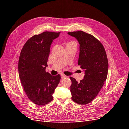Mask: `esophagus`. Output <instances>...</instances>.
Instances as JSON below:
<instances>
[{"label":"esophagus","instance_id":"34e87169","mask_svg":"<svg viewBox=\"0 0 129 129\" xmlns=\"http://www.w3.org/2000/svg\"><path fill=\"white\" fill-rule=\"evenodd\" d=\"M61 78L63 79V78H64L67 77V76H66V75H63V74H62V75H61Z\"/></svg>","mask_w":129,"mask_h":129}]
</instances>
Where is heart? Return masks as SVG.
Returning <instances> with one entry per match:
<instances>
[{"label": "heart", "mask_w": 129, "mask_h": 129, "mask_svg": "<svg viewBox=\"0 0 129 129\" xmlns=\"http://www.w3.org/2000/svg\"><path fill=\"white\" fill-rule=\"evenodd\" d=\"M71 42H73V41H71Z\"/></svg>", "instance_id": "b5f03b06"}]
</instances>
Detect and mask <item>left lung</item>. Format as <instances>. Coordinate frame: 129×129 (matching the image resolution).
Wrapping results in <instances>:
<instances>
[{
    "label": "left lung",
    "instance_id": "obj_1",
    "mask_svg": "<svg viewBox=\"0 0 129 129\" xmlns=\"http://www.w3.org/2000/svg\"><path fill=\"white\" fill-rule=\"evenodd\" d=\"M80 44L78 64L84 71V78L78 82L71 80L72 100L80 105H87L97 96L106 80L108 60L106 50L100 41L92 35L82 31L68 33Z\"/></svg>",
    "mask_w": 129,
    "mask_h": 129
}]
</instances>
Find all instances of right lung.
I'll return each instance as SVG.
<instances>
[{"mask_svg": "<svg viewBox=\"0 0 129 129\" xmlns=\"http://www.w3.org/2000/svg\"><path fill=\"white\" fill-rule=\"evenodd\" d=\"M60 34L45 31L33 36L20 54L18 72L21 83L29 99L38 106L53 100L52 94L60 80V75L51 76L46 71L50 45Z\"/></svg>", "mask_w": 129, "mask_h": 129, "instance_id": "right-lung-1", "label": "right lung"}]
</instances>
